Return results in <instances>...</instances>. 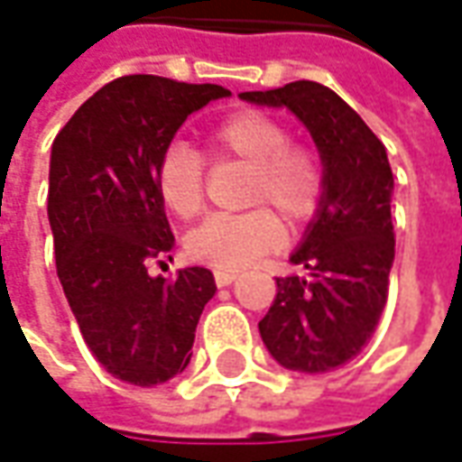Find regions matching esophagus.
<instances>
[{
	"label": "esophagus",
	"mask_w": 462,
	"mask_h": 462,
	"mask_svg": "<svg viewBox=\"0 0 462 462\" xmlns=\"http://www.w3.org/2000/svg\"><path fill=\"white\" fill-rule=\"evenodd\" d=\"M232 281H237V273H235V271H217V273H215V283H217L219 288L230 285Z\"/></svg>",
	"instance_id": "1"
}]
</instances>
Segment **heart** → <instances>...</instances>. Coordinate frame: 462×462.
<instances>
[{
	"label": "heart",
	"mask_w": 462,
	"mask_h": 462,
	"mask_svg": "<svg viewBox=\"0 0 462 462\" xmlns=\"http://www.w3.org/2000/svg\"><path fill=\"white\" fill-rule=\"evenodd\" d=\"M207 149L217 164L247 166L243 215H215L187 235V253L219 271L245 268L271 253L291 230L319 215L326 169L316 149L291 141V128L271 113L245 108L207 131ZM207 162L187 143H171L156 162L153 184L162 205L179 219H191L205 205Z\"/></svg>",
	"instance_id": "b5f03b06"
}]
</instances>
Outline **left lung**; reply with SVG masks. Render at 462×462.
<instances>
[{
  "label": "left lung",
  "instance_id": "obj_1",
  "mask_svg": "<svg viewBox=\"0 0 462 462\" xmlns=\"http://www.w3.org/2000/svg\"><path fill=\"white\" fill-rule=\"evenodd\" d=\"M240 98L296 113L321 153V209L291 255L309 275L275 278L278 293L257 328L281 366L323 374L366 346L387 303L394 263L387 149L362 116L321 83L296 80Z\"/></svg>",
  "mask_w": 462,
  "mask_h": 462
}]
</instances>
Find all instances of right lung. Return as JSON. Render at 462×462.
I'll list each match as a JSON object with an SVG mask.
<instances>
[{"mask_svg": "<svg viewBox=\"0 0 462 462\" xmlns=\"http://www.w3.org/2000/svg\"><path fill=\"white\" fill-rule=\"evenodd\" d=\"M227 96L212 83L124 75L52 141L47 217L60 283L88 349L136 387L187 369L199 316L217 291L197 265L174 278L149 275V263L174 247L153 171L187 116Z\"/></svg>", "mask_w": 462, "mask_h": 462, "instance_id": "add662e5", "label": "right lung"}]
</instances>
